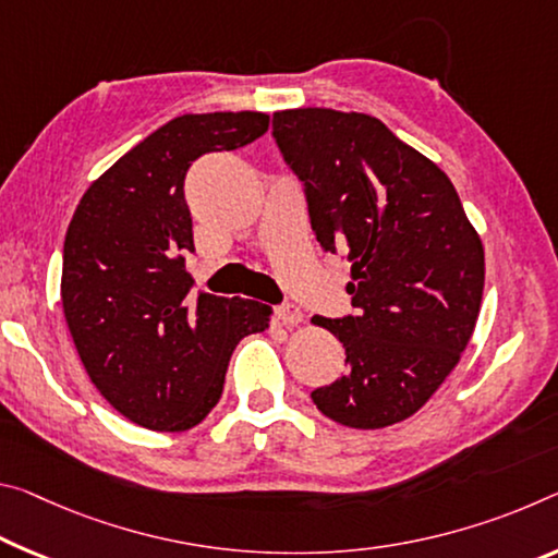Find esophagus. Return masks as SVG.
Here are the masks:
<instances>
[{
    "label": "esophagus",
    "instance_id": "34e87169",
    "mask_svg": "<svg viewBox=\"0 0 558 558\" xmlns=\"http://www.w3.org/2000/svg\"><path fill=\"white\" fill-rule=\"evenodd\" d=\"M276 315L282 325H300L303 323V311L295 305H280L276 307Z\"/></svg>",
    "mask_w": 558,
    "mask_h": 558
}]
</instances>
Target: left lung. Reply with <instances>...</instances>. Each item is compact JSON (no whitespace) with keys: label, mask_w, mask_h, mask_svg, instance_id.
<instances>
[{"label":"left lung","mask_w":558,"mask_h":558,"mask_svg":"<svg viewBox=\"0 0 558 558\" xmlns=\"http://www.w3.org/2000/svg\"><path fill=\"white\" fill-rule=\"evenodd\" d=\"M272 136L305 185L325 251L350 260L357 315H315L348 373L311 395L325 417L383 429L439 390L470 342L484 293V245L452 181L367 113L288 109Z\"/></svg>","instance_id":"obj_1"}]
</instances>
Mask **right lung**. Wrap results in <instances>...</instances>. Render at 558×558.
Segmentation results:
<instances>
[{
    "label": "right lung",
    "mask_w": 558,
    "mask_h": 558,
    "mask_svg": "<svg viewBox=\"0 0 558 558\" xmlns=\"http://www.w3.org/2000/svg\"><path fill=\"white\" fill-rule=\"evenodd\" d=\"M260 111L183 113L101 173L64 241L61 305L86 375L113 410L156 432H185L220 400L228 360L263 332L258 300L193 293L185 171L268 131Z\"/></svg>",
    "instance_id": "1"
}]
</instances>
